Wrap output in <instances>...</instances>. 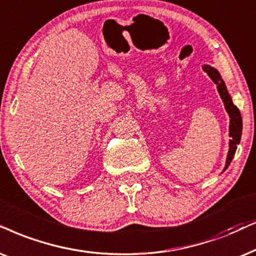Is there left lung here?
<instances>
[{"label": "left lung", "instance_id": "1", "mask_svg": "<svg viewBox=\"0 0 256 256\" xmlns=\"http://www.w3.org/2000/svg\"><path fill=\"white\" fill-rule=\"evenodd\" d=\"M204 70L207 72L209 78L213 80V82L216 84L218 92L220 94L222 101L224 104V108L227 110L228 115L230 118V150H228L227 160H226V166L224 169L228 168V166L230 164L232 160H233L235 152H236L238 144H240L241 140V134H242V118L240 114V110H238L236 106H234L233 101H232V96L227 90V87H226L224 80H222L220 72H218L216 69L210 67V66H204Z\"/></svg>", "mask_w": 256, "mask_h": 256}]
</instances>
